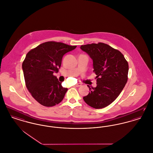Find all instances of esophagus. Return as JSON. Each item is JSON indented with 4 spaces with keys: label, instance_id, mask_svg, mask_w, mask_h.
<instances>
[{
    "label": "esophagus",
    "instance_id": "34e87169",
    "mask_svg": "<svg viewBox=\"0 0 153 153\" xmlns=\"http://www.w3.org/2000/svg\"><path fill=\"white\" fill-rule=\"evenodd\" d=\"M75 86H76V87H80V86H81V84L80 83H77V84H76L75 85Z\"/></svg>",
    "mask_w": 153,
    "mask_h": 153
}]
</instances>
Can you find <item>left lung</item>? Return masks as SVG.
<instances>
[{"label": "left lung", "mask_w": 153, "mask_h": 153, "mask_svg": "<svg viewBox=\"0 0 153 153\" xmlns=\"http://www.w3.org/2000/svg\"><path fill=\"white\" fill-rule=\"evenodd\" d=\"M80 48L92 59L97 84L95 88L87 85L90 92L83 99L92 108H105L117 98L126 85L128 62L120 51L103 43L82 45Z\"/></svg>", "instance_id": "1"}]
</instances>
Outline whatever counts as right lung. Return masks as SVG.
Instances as JSON below:
<instances>
[{"mask_svg":"<svg viewBox=\"0 0 153 153\" xmlns=\"http://www.w3.org/2000/svg\"><path fill=\"white\" fill-rule=\"evenodd\" d=\"M76 47L47 42L27 54L22 65L26 87L42 105L51 107L63 100L68 88H63L53 73L58 72L63 55Z\"/></svg>","mask_w":153,"mask_h":153,"instance_id":"1","label":"right lung"}]
</instances>
